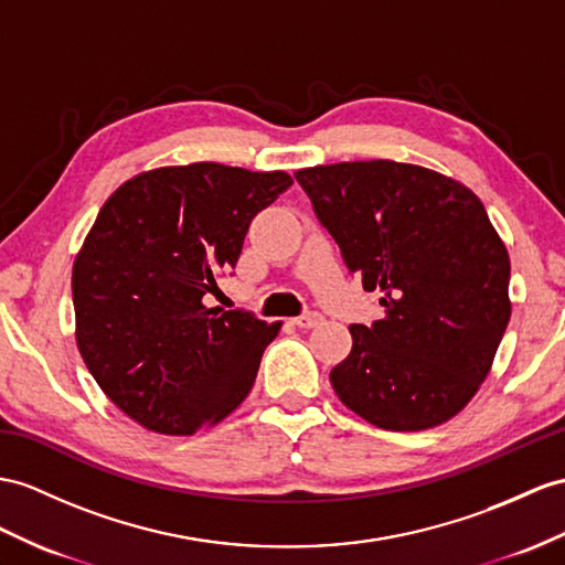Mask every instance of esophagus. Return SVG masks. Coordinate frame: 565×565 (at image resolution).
<instances>
[{"label":"esophagus","mask_w":565,"mask_h":565,"mask_svg":"<svg viewBox=\"0 0 565 565\" xmlns=\"http://www.w3.org/2000/svg\"><path fill=\"white\" fill-rule=\"evenodd\" d=\"M323 321V316L319 313V311H307V313H301V316H297V319H292V323L297 326V328H305V330H309V328H316Z\"/></svg>","instance_id":"obj_1"}]
</instances>
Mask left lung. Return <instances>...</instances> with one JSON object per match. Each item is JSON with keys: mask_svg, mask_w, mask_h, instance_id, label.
I'll return each instance as SVG.
<instances>
[{"mask_svg": "<svg viewBox=\"0 0 565 565\" xmlns=\"http://www.w3.org/2000/svg\"><path fill=\"white\" fill-rule=\"evenodd\" d=\"M383 319L350 326L330 383L388 431L456 417L484 383L511 319V258L472 189L422 164L354 160L295 172Z\"/></svg>", "mask_w": 565, "mask_h": 565, "instance_id": "1", "label": "left lung"}]
</instances>
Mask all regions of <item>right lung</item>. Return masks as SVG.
Masks as SVG:
<instances>
[{
	"mask_svg": "<svg viewBox=\"0 0 565 565\" xmlns=\"http://www.w3.org/2000/svg\"><path fill=\"white\" fill-rule=\"evenodd\" d=\"M292 177L220 162L156 168L105 201L81 246L76 345L95 383L143 429L191 436L235 412L282 321L205 307L246 230Z\"/></svg>",
	"mask_w": 565,
	"mask_h": 565,
	"instance_id": "obj_1",
	"label": "right lung"
}]
</instances>
